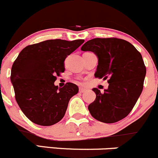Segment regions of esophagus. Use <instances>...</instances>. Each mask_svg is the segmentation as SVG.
Wrapping results in <instances>:
<instances>
[{
    "label": "esophagus",
    "mask_w": 158,
    "mask_h": 158,
    "mask_svg": "<svg viewBox=\"0 0 158 158\" xmlns=\"http://www.w3.org/2000/svg\"><path fill=\"white\" fill-rule=\"evenodd\" d=\"M86 91H87V89L83 88V87H80V88H79V92L80 93H84V92H86Z\"/></svg>",
    "instance_id": "1"
}]
</instances>
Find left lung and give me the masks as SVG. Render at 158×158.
Returning a JSON list of instances; mask_svg holds the SVG:
<instances>
[{"label":"left lung","instance_id":"left-lung-1","mask_svg":"<svg viewBox=\"0 0 158 158\" xmlns=\"http://www.w3.org/2000/svg\"><path fill=\"white\" fill-rule=\"evenodd\" d=\"M98 57L94 76L108 79L107 90L94 88L96 99L88 106L91 115L104 123H114L129 114L142 92L146 67L134 45L117 38H95L81 47Z\"/></svg>","mask_w":158,"mask_h":158}]
</instances>
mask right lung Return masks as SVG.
I'll return each mask as SVG.
<instances>
[{
	"mask_svg": "<svg viewBox=\"0 0 158 158\" xmlns=\"http://www.w3.org/2000/svg\"><path fill=\"white\" fill-rule=\"evenodd\" d=\"M84 40H45L25 47L11 68L10 80L15 99L24 115L32 123L52 126L64 117L78 87L67 83L55 86L56 75L64 71V60L84 43Z\"/></svg>",
	"mask_w": 158,
	"mask_h": 158,
	"instance_id": "1",
	"label": "right lung"
}]
</instances>
